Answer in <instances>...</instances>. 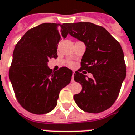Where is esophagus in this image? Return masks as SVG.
<instances>
[{"mask_svg": "<svg viewBox=\"0 0 135 135\" xmlns=\"http://www.w3.org/2000/svg\"><path fill=\"white\" fill-rule=\"evenodd\" d=\"M74 74H75V71H73V73H72V81H74Z\"/></svg>", "mask_w": 135, "mask_h": 135, "instance_id": "1", "label": "esophagus"}]
</instances>
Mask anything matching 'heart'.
<instances>
[{
  "label": "heart",
  "instance_id": "obj_1",
  "mask_svg": "<svg viewBox=\"0 0 135 135\" xmlns=\"http://www.w3.org/2000/svg\"><path fill=\"white\" fill-rule=\"evenodd\" d=\"M67 65L69 66V67H74V62L73 61H68L67 62Z\"/></svg>",
  "mask_w": 135,
  "mask_h": 135
}]
</instances>
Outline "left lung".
Listing matches in <instances>:
<instances>
[{
	"label": "left lung",
	"instance_id": "obj_1",
	"mask_svg": "<svg viewBox=\"0 0 135 135\" xmlns=\"http://www.w3.org/2000/svg\"><path fill=\"white\" fill-rule=\"evenodd\" d=\"M70 36L83 41L86 50L74 80L82 91L74 99L84 112L99 113L112 106L126 77L124 54L120 43L103 27L90 22L65 23ZM85 70V71H83ZM91 73L93 78L85 73Z\"/></svg>",
	"mask_w": 135,
	"mask_h": 135
}]
</instances>
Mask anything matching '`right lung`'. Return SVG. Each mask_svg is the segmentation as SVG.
Here are the masks:
<instances>
[{
    "mask_svg": "<svg viewBox=\"0 0 135 135\" xmlns=\"http://www.w3.org/2000/svg\"><path fill=\"white\" fill-rule=\"evenodd\" d=\"M68 32L65 23H44L29 30L16 44L9 76L16 99L30 113L44 114L56 106L59 92L71 80L66 67L53 71L50 59H56L61 37Z\"/></svg>",
    "mask_w": 135,
    "mask_h": 135,
    "instance_id": "1",
    "label": "right lung"
}]
</instances>
